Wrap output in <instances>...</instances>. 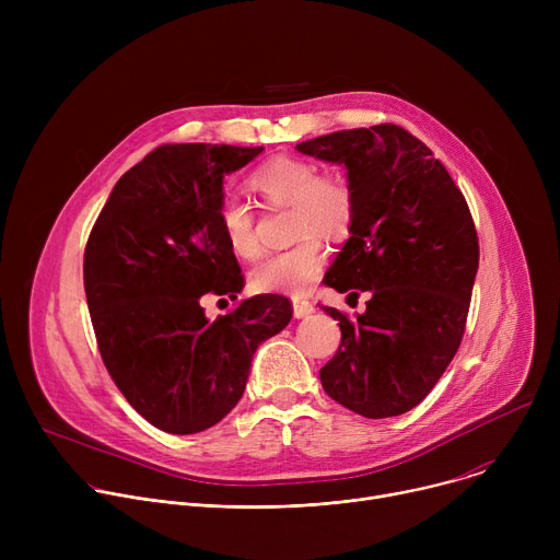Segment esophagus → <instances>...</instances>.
Wrapping results in <instances>:
<instances>
[{
	"label": "esophagus",
	"instance_id": "esophagus-1",
	"mask_svg": "<svg viewBox=\"0 0 560 560\" xmlns=\"http://www.w3.org/2000/svg\"><path fill=\"white\" fill-rule=\"evenodd\" d=\"M292 307H294V316H296V318H303V316H307L310 312H314V305H312L307 299H294V301H292Z\"/></svg>",
	"mask_w": 560,
	"mask_h": 560
}]
</instances>
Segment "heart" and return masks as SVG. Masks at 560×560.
Returning <instances> with one entry per match:
<instances>
[{
	"instance_id": "obj_1",
	"label": "heart",
	"mask_w": 560,
	"mask_h": 560,
	"mask_svg": "<svg viewBox=\"0 0 560 560\" xmlns=\"http://www.w3.org/2000/svg\"><path fill=\"white\" fill-rule=\"evenodd\" d=\"M250 188L270 206H290L292 234L299 242L279 253L266 255L250 270V285L257 292H305L324 266V244L314 231L328 238L343 236L354 217V192L339 173H318L316 164L301 156H279L259 166ZM219 230L232 255L255 259L261 250L255 214L238 197H223L217 210Z\"/></svg>"
}]
</instances>
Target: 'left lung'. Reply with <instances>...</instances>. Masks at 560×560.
I'll list each match as a JSON object with an SVG mask.
<instances>
[{
  "mask_svg": "<svg viewBox=\"0 0 560 560\" xmlns=\"http://www.w3.org/2000/svg\"><path fill=\"white\" fill-rule=\"evenodd\" d=\"M296 150L348 168L350 238L326 275L365 312L339 318L341 346L318 370L330 398L365 419L417 408L454 359L478 270V236L463 192L432 150L401 126L339 130Z\"/></svg>",
  "mask_w": 560,
  "mask_h": 560,
  "instance_id": "8db88e82",
  "label": "left lung"
}]
</instances>
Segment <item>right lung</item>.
I'll return each instance as SVG.
<instances>
[{
    "label": "right lung",
    "instance_id": "1",
    "mask_svg": "<svg viewBox=\"0 0 560 560\" xmlns=\"http://www.w3.org/2000/svg\"><path fill=\"white\" fill-rule=\"evenodd\" d=\"M261 150L159 145L115 184L89 236L84 290L104 365L126 401L171 434L219 423L244 396L257 346L292 318L281 294L236 301L214 322L201 305L244 290L217 210L223 177Z\"/></svg>",
    "mask_w": 560,
    "mask_h": 560
}]
</instances>
